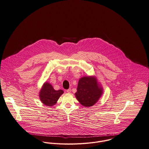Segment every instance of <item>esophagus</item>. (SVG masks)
Masks as SVG:
<instances>
[{"mask_svg": "<svg viewBox=\"0 0 149 149\" xmlns=\"http://www.w3.org/2000/svg\"><path fill=\"white\" fill-rule=\"evenodd\" d=\"M67 93H70L71 92V89H70V88L68 89V90L67 91Z\"/></svg>", "mask_w": 149, "mask_h": 149, "instance_id": "34e87169", "label": "esophagus"}]
</instances>
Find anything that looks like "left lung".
I'll return each instance as SVG.
<instances>
[{"instance_id": "obj_1", "label": "left lung", "mask_w": 149, "mask_h": 149, "mask_svg": "<svg viewBox=\"0 0 149 149\" xmlns=\"http://www.w3.org/2000/svg\"><path fill=\"white\" fill-rule=\"evenodd\" d=\"M102 91L95 78L84 77L79 81L75 95L82 105L89 107L97 102L102 95Z\"/></svg>"}]
</instances>
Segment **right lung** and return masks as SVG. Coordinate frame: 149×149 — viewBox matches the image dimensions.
<instances>
[{"mask_svg": "<svg viewBox=\"0 0 149 149\" xmlns=\"http://www.w3.org/2000/svg\"><path fill=\"white\" fill-rule=\"evenodd\" d=\"M63 93V90L56 91L50 84L45 82L40 91L39 96L41 101L44 105L52 107L56 103Z\"/></svg>", "mask_w": 149, "mask_h": 149, "instance_id": "right-lung-1", "label": "right lung"}]
</instances>
